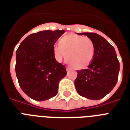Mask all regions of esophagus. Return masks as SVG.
Segmentation results:
<instances>
[{
	"label": "esophagus",
	"mask_w": 130,
	"mask_h": 130,
	"mask_svg": "<svg viewBox=\"0 0 130 130\" xmlns=\"http://www.w3.org/2000/svg\"><path fill=\"white\" fill-rule=\"evenodd\" d=\"M66 69H67V71H69V70H71V67H66Z\"/></svg>",
	"instance_id": "obj_1"
}]
</instances>
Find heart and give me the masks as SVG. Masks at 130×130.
Returning a JSON list of instances; mask_svg holds the SVG:
<instances>
[{"label": "heart", "mask_w": 130, "mask_h": 130, "mask_svg": "<svg viewBox=\"0 0 130 130\" xmlns=\"http://www.w3.org/2000/svg\"><path fill=\"white\" fill-rule=\"evenodd\" d=\"M53 53L58 61H67L77 69L88 67L94 55V46L90 38L83 36L69 34L61 40L60 44H55Z\"/></svg>", "instance_id": "1"}]
</instances>
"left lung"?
Returning a JSON list of instances; mask_svg holds the SVG:
<instances>
[{"instance_id":"left-lung-1","label":"left lung","mask_w":130,"mask_h":130,"mask_svg":"<svg viewBox=\"0 0 130 130\" xmlns=\"http://www.w3.org/2000/svg\"><path fill=\"white\" fill-rule=\"evenodd\" d=\"M85 35L92 41L94 55L88 69L77 71L75 89L80 96L90 100H100L108 94L117 84L119 63L114 47L103 36L95 33Z\"/></svg>"}]
</instances>
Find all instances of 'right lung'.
<instances>
[{"label":"right lung","instance_id":"add662e5","mask_svg":"<svg viewBox=\"0 0 130 130\" xmlns=\"http://www.w3.org/2000/svg\"><path fill=\"white\" fill-rule=\"evenodd\" d=\"M65 30H45L30 34L16 51L15 71L22 90L31 99L44 101L58 92L59 82L67 75L58 63L53 46Z\"/></svg>","mask_w":130,"mask_h":130}]
</instances>
